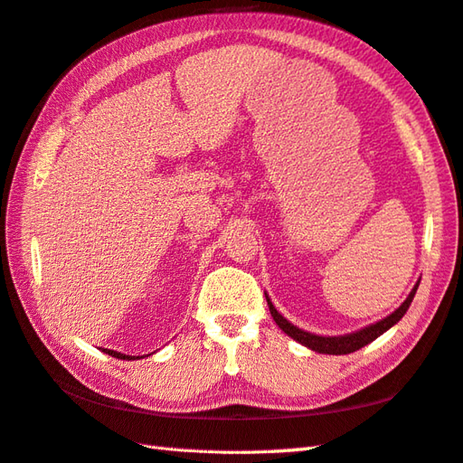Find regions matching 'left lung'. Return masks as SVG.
<instances>
[{
  "label": "left lung",
  "instance_id": "8db88e82",
  "mask_svg": "<svg viewBox=\"0 0 463 463\" xmlns=\"http://www.w3.org/2000/svg\"><path fill=\"white\" fill-rule=\"evenodd\" d=\"M418 286H413V289L410 291V296L405 298L403 304L393 311V314H390L388 317L380 319V322H375L372 326H367L364 329H360V332H354V334H345V335H316V334H309V332H304V329L296 327L294 324H289L288 319L278 314V309L273 307V304L269 301V298L266 296L268 299V306H269V311H271V317L273 322H276L281 332H286L289 337H294L296 342H299L301 345L309 347V350H314L317 354H329V355H345V354H354L357 350H362L364 345H367L370 342H373L375 337H380L383 332H388V329L392 326H395L400 322V319L403 317L405 311H408V307L411 306V299L413 296H416L418 291Z\"/></svg>",
  "mask_w": 463,
  "mask_h": 463
}]
</instances>
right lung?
Listing matches in <instances>:
<instances>
[{"label": "right lung", "mask_w": 463, "mask_h": 463, "mask_svg": "<svg viewBox=\"0 0 463 463\" xmlns=\"http://www.w3.org/2000/svg\"><path fill=\"white\" fill-rule=\"evenodd\" d=\"M103 352H106L108 355H111V357H118V360H137V357L139 355H126V354H119V352H113V350H103Z\"/></svg>", "instance_id": "1"}]
</instances>
